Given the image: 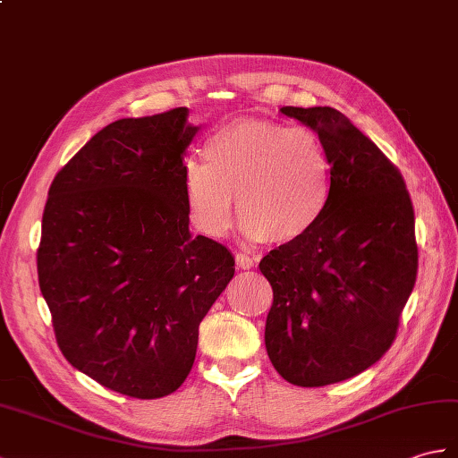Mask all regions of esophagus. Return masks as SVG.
I'll return each mask as SVG.
<instances>
[{
    "label": "esophagus",
    "instance_id": "esophagus-1",
    "mask_svg": "<svg viewBox=\"0 0 458 458\" xmlns=\"http://www.w3.org/2000/svg\"><path fill=\"white\" fill-rule=\"evenodd\" d=\"M236 263H238V267H240V269H243V271H246V269H251L253 265H255V261L250 258L248 253H236Z\"/></svg>",
    "mask_w": 458,
    "mask_h": 458
}]
</instances>
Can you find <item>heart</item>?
<instances>
[{"label":"heart","instance_id":"b5f03b06","mask_svg":"<svg viewBox=\"0 0 458 458\" xmlns=\"http://www.w3.org/2000/svg\"><path fill=\"white\" fill-rule=\"evenodd\" d=\"M205 157L191 156L183 164L189 216L205 236L228 232L233 195L250 242H299L326 215L332 162L312 131L243 119L212 134Z\"/></svg>","mask_w":458,"mask_h":458}]
</instances>
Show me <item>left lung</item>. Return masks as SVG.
Returning a JSON list of instances; mask_svg holds the SVG:
<instances>
[{
    "label": "left lung",
    "instance_id": "8db88e82",
    "mask_svg": "<svg viewBox=\"0 0 458 458\" xmlns=\"http://www.w3.org/2000/svg\"><path fill=\"white\" fill-rule=\"evenodd\" d=\"M312 129L332 162V199L318 226L259 261L273 306L265 347L296 386H326L386 353L416 284L411 199L398 169L344 113L283 107Z\"/></svg>",
    "mask_w": 458,
    "mask_h": 458
}]
</instances>
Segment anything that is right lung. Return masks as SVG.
<instances>
[{
    "mask_svg": "<svg viewBox=\"0 0 458 458\" xmlns=\"http://www.w3.org/2000/svg\"><path fill=\"white\" fill-rule=\"evenodd\" d=\"M179 107L114 121L52 181L37 253L40 293L72 367L121 394H172L199 324L233 277L222 243L191 236L183 156L200 126Z\"/></svg>",
    "mask_w": 458,
    "mask_h": 458,
    "instance_id": "1",
    "label": "right lung"
}]
</instances>
